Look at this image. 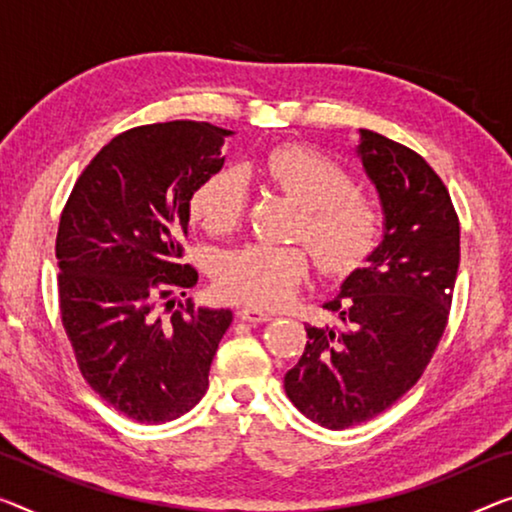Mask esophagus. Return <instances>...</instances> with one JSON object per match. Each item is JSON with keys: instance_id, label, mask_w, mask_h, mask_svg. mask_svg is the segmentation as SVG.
<instances>
[{"instance_id": "34e87169", "label": "esophagus", "mask_w": 512, "mask_h": 512, "mask_svg": "<svg viewBox=\"0 0 512 512\" xmlns=\"http://www.w3.org/2000/svg\"><path fill=\"white\" fill-rule=\"evenodd\" d=\"M238 318L245 320V322H251V325H258V322L272 320L270 313H265L261 309H254V306H242V309H238Z\"/></svg>"}]
</instances>
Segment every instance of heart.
Segmentation results:
<instances>
[{
	"instance_id": "heart-1",
	"label": "heart",
	"mask_w": 512,
	"mask_h": 512,
	"mask_svg": "<svg viewBox=\"0 0 512 512\" xmlns=\"http://www.w3.org/2000/svg\"><path fill=\"white\" fill-rule=\"evenodd\" d=\"M249 174L286 192L302 206L297 238L309 245L325 274H350L373 254L382 233V210L371 196L352 190L350 171L334 157L309 146L286 144L258 155ZM194 219L212 233H229L247 208V183L238 171L222 169L196 187ZM309 272L300 247L245 245L219 258L215 286L233 302L279 306L293 297Z\"/></svg>"
}]
</instances>
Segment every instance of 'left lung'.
<instances>
[{
	"mask_svg": "<svg viewBox=\"0 0 512 512\" xmlns=\"http://www.w3.org/2000/svg\"><path fill=\"white\" fill-rule=\"evenodd\" d=\"M357 153L380 194L382 245L325 309L341 325H306L304 355L283 377L306 419L343 430L403 398L435 355L460 265V219L419 153L361 130Z\"/></svg>",
	"mask_w": 512,
	"mask_h": 512,
	"instance_id": "1",
	"label": "left lung"
}]
</instances>
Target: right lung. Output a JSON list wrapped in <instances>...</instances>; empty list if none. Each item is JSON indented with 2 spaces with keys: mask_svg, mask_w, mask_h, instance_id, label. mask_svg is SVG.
Instances as JSON below:
<instances>
[{
  "mask_svg": "<svg viewBox=\"0 0 512 512\" xmlns=\"http://www.w3.org/2000/svg\"><path fill=\"white\" fill-rule=\"evenodd\" d=\"M231 130L169 121L116 135L86 164L57 231L59 311L84 380L139 423L174 421L203 398L229 309L185 297L196 187L222 169ZM157 308H164L160 314Z\"/></svg>",
  "mask_w": 512,
  "mask_h": 512,
  "instance_id": "right-lung-1",
  "label": "right lung"
}]
</instances>
